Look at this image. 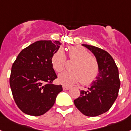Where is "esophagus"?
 <instances>
[{
    "label": "esophagus",
    "mask_w": 131,
    "mask_h": 131,
    "mask_svg": "<svg viewBox=\"0 0 131 131\" xmlns=\"http://www.w3.org/2000/svg\"><path fill=\"white\" fill-rule=\"evenodd\" d=\"M70 88V86H66V85H63V90H68Z\"/></svg>",
    "instance_id": "esophagus-1"
}]
</instances>
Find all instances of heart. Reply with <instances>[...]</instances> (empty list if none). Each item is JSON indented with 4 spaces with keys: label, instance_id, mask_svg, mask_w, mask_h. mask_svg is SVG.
I'll use <instances>...</instances> for the list:
<instances>
[{
    "label": "heart",
    "instance_id": "1",
    "mask_svg": "<svg viewBox=\"0 0 131 131\" xmlns=\"http://www.w3.org/2000/svg\"><path fill=\"white\" fill-rule=\"evenodd\" d=\"M68 58L75 60L72 66L73 71H66L58 76L60 84L70 86L80 82L83 84H91L99 73V63L97 59L86 48L80 46H72L68 49ZM66 62V56L61 49L54 53L51 58V63L54 70L61 72Z\"/></svg>",
    "mask_w": 131,
    "mask_h": 131
}]
</instances>
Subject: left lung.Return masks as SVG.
Listing matches in <instances>:
<instances>
[{"label":"left lung","mask_w":131,"mask_h":131,"mask_svg":"<svg viewBox=\"0 0 131 131\" xmlns=\"http://www.w3.org/2000/svg\"><path fill=\"white\" fill-rule=\"evenodd\" d=\"M94 53L99 63V73L87 90L73 100L74 104L82 114L96 116L111 108L118 94L121 81L118 70L112 56L99 47L85 45Z\"/></svg>","instance_id":"left-lung-1"}]
</instances>
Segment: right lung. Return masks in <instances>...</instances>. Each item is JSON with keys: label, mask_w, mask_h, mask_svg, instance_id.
I'll list each match as a JSON object with an SVG mask.
<instances>
[{"label": "right lung", "mask_w": 131, "mask_h": 131, "mask_svg": "<svg viewBox=\"0 0 131 131\" xmlns=\"http://www.w3.org/2000/svg\"><path fill=\"white\" fill-rule=\"evenodd\" d=\"M61 43L58 41H38L23 49L12 66L9 83L15 103L31 116H41L53 106L63 90L55 85L58 78L51 63L53 54Z\"/></svg>", "instance_id": "1"}]
</instances>
